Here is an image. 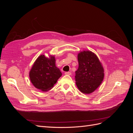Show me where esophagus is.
<instances>
[{
    "label": "esophagus",
    "mask_w": 133,
    "mask_h": 133,
    "mask_svg": "<svg viewBox=\"0 0 133 133\" xmlns=\"http://www.w3.org/2000/svg\"><path fill=\"white\" fill-rule=\"evenodd\" d=\"M64 74H65V75H70L71 74V72H69V71H68V72H65V73H64Z\"/></svg>",
    "instance_id": "obj_1"
}]
</instances>
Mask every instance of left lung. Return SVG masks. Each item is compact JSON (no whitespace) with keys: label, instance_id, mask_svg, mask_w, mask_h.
<instances>
[{"label":"left lung","instance_id":"8db88e82","mask_svg":"<svg viewBox=\"0 0 133 133\" xmlns=\"http://www.w3.org/2000/svg\"><path fill=\"white\" fill-rule=\"evenodd\" d=\"M78 69L75 71L76 86L85 94L93 92L101 84L104 69L96 55L90 51H84L78 55Z\"/></svg>","mask_w":133,"mask_h":133}]
</instances>
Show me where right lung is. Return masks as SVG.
<instances>
[{
    "mask_svg": "<svg viewBox=\"0 0 133 133\" xmlns=\"http://www.w3.org/2000/svg\"><path fill=\"white\" fill-rule=\"evenodd\" d=\"M62 74L55 66V59L41 55L35 60L29 73L31 82L38 89L47 91L53 87Z\"/></svg>",
    "mask_w": 133,
    "mask_h": 133,
    "instance_id": "obj_1",
    "label": "right lung"
}]
</instances>
